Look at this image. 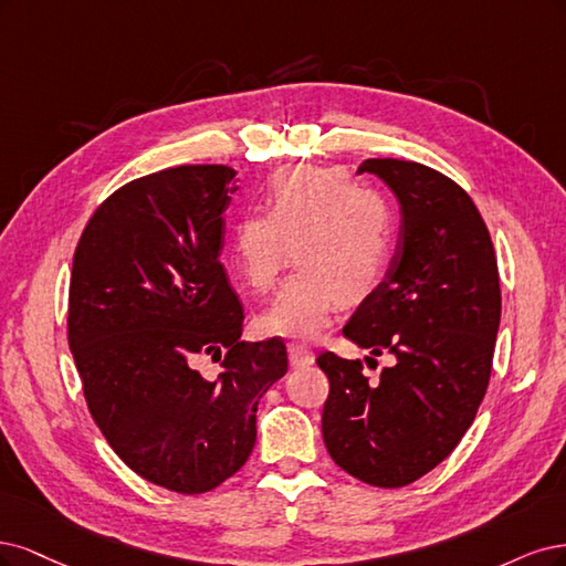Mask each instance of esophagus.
I'll return each mask as SVG.
<instances>
[{
    "label": "esophagus",
    "mask_w": 566,
    "mask_h": 566,
    "mask_svg": "<svg viewBox=\"0 0 566 566\" xmlns=\"http://www.w3.org/2000/svg\"><path fill=\"white\" fill-rule=\"evenodd\" d=\"M286 350H289V361L294 364V367H307V364H313V359H315L313 350H310L303 343H289Z\"/></svg>",
    "instance_id": "1"
}]
</instances>
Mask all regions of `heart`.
Listing matches in <instances>:
<instances>
[{
  "mask_svg": "<svg viewBox=\"0 0 566 566\" xmlns=\"http://www.w3.org/2000/svg\"><path fill=\"white\" fill-rule=\"evenodd\" d=\"M291 247L298 270L268 310L265 326L280 336L313 338L340 298L361 301L386 275L395 249L392 205L343 171L284 169L270 180L265 213L237 218L230 256L256 294H270Z\"/></svg>",
  "mask_w": 566,
  "mask_h": 566,
  "instance_id": "heart-1",
  "label": "heart"
}]
</instances>
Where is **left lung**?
Returning a JSON list of instances; mask_svg holds the SVG:
<instances>
[{"mask_svg":"<svg viewBox=\"0 0 566 566\" xmlns=\"http://www.w3.org/2000/svg\"><path fill=\"white\" fill-rule=\"evenodd\" d=\"M402 207L390 270L343 326L374 357L317 355L329 378L322 411L326 451L353 478L397 489L423 478L461 442L486 395L501 322L494 244L470 195L444 174L407 159H364ZM367 357V364L374 361Z\"/></svg>","mask_w":566,"mask_h":566,"instance_id":"8db88e82","label":"left lung"}]
</instances>
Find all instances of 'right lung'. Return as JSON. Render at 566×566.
<instances>
[{
  "instance_id": "1",
  "label": "right lung",
  "mask_w": 566,
  "mask_h": 566,
  "mask_svg": "<svg viewBox=\"0 0 566 566\" xmlns=\"http://www.w3.org/2000/svg\"><path fill=\"white\" fill-rule=\"evenodd\" d=\"M237 171L180 164L115 190L72 259L67 343L91 418L136 475L205 494L256 444V409L286 374L280 336L244 343L218 259ZM221 358L207 381L193 361Z\"/></svg>"
}]
</instances>
